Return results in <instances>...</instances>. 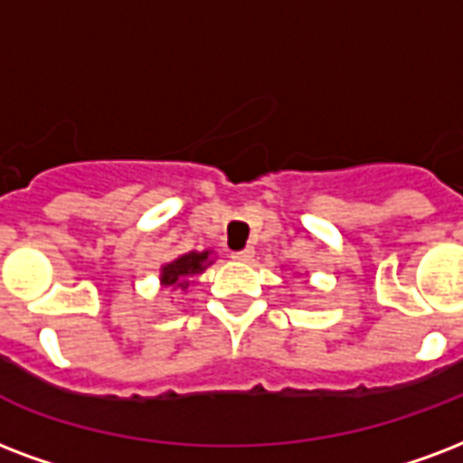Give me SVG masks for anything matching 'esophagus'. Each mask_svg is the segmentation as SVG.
Wrapping results in <instances>:
<instances>
[{
    "mask_svg": "<svg viewBox=\"0 0 463 463\" xmlns=\"http://www.w3.org/2000/svg\"><path fill=\"white\" fill-rule=\"evenodd\" d=\"M232 260H238V262H250L252 257H255V250L252 247H245V250H238V252H231Z\"/></svg>",
    "mask_w": 463,
    "mask_h": 463,
    "instance_id": "esophagus-1",
    "label": "esophagus"
}]
</instances>
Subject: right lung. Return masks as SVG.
I'll return each instance as SVG.
<instances>
[{
	"label": "right lung",
	"instance_id": "1",
	"mask_svg": "<svg viewBox=\"0 0 463 463\" xmlns=\"http://www.w3.org/2000/svg\"><path fill=\"white\" fill-rule=\"evenodd\" d=\"M213 264V250H203V252H184V255L175 257L172 262L160 267V287L172 288V291H189L194 284V277H199L206 271V267Z\"/></svg>",
	"mask_w": 463,
	"mask_h": 463
}]
</instances>
